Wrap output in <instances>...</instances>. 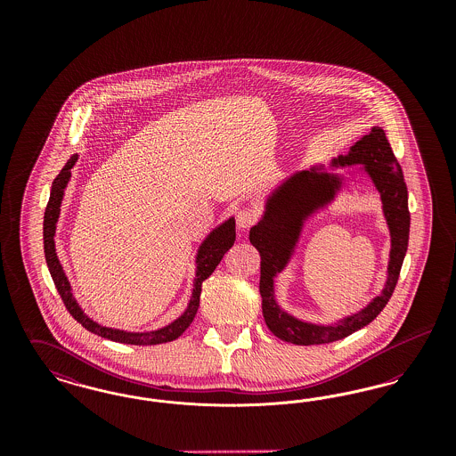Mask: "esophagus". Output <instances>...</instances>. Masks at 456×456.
Returning a JSON list of instances; mask_svg holds the SVG:
<instances>
[{"label":"esophagus","instance_id":"34e87169","mask_svg":"<svg viewBox=\"0 0 456 456\" xmlns=\"http://www.w3.org/2000/svg\"><path fill=\"white\" fill-rule=\"evenodd\" d=\"M258 218H260V214L255 207H242V208H239L236 222H238L240 231H246V229L253 227L258 222Z\"/></svg>","mask_w":456,"mask_h":456}]
</instances>
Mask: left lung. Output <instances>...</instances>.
I'll list each match as a JSON object with an SVG mask.
<instances>
[{"label":"left lung","instance_id":"obj_1","mask_svg":"<svg viewBox=\"0 0 456 456\" xmlns=\"http://www.w3.org/2000/svg\"><path fill=\"white\" fill-rule=\"evenodd\" d=\"M355 164L362 166L364 173H368L379 191L383 214L390 229L391 251L385 289L364 309L338 320L333 325L307 323L283 311L275 299L273 279L290 261L303 231L304 220L335 198L337 191L342 188L344 179L338 174L322 171L323 166L289 175L268 196L263 217L249 231V240L260 251L261 256L263 318L270 331L283 342L294 346H314L342 340L369 325L388 304L396 287L409 246L411 212L402 167L391 151L385 131L374 126L369 134H364L359 142H355V145L350 147L347 155H338V159L331 160L333 167Z\"/></svg>","mask_w":456,"mask_h":456}]
</instances>
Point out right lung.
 <instances>
[{
	"instance_id": "add662e5",
	"label": "right lung",
	"mask_w": 456,
	"mask_h": 456,
	"mask_svg": "<svg viewBox=\"0 0 456 456\" xmlns=\"http://www.w3.org/2000/svg\"><path fill=\"white\" fill-rule=\"evenodd\" d=\"M78 155H73L61 169V173L56 175L53 181L51 195L49 201L44 212V255H45V263L49 268V273L53 277V282L56 285L63 303H65L68 313L84 326L88 331L108 338L112 342L119 344H128V346H157V344H166L175 340L184 333V330L191 325L195 320L196 311L200 305V294H201V283L207 281L214 270L217 268L218 263L224 258V255L232 248L236 240V220L234 217L225 220L220 224L217 229H214L208 238L205 239L198 249L196 255V275L195 283H193V294L188 303V307L184 313L174 320L164 328L153 330V331H143V333H134V331H125V330H116V328H108V326L99 325L94 320H90L87 314L82 311V307L77 303V299L71 294V285L66 279L65 270L61 263L58 260L56 255V246H54V234H56V222L60 218V210H61V201L65 195L66 184L71 177V167L75 166Z\"/></svg>"
}]
</instances>
